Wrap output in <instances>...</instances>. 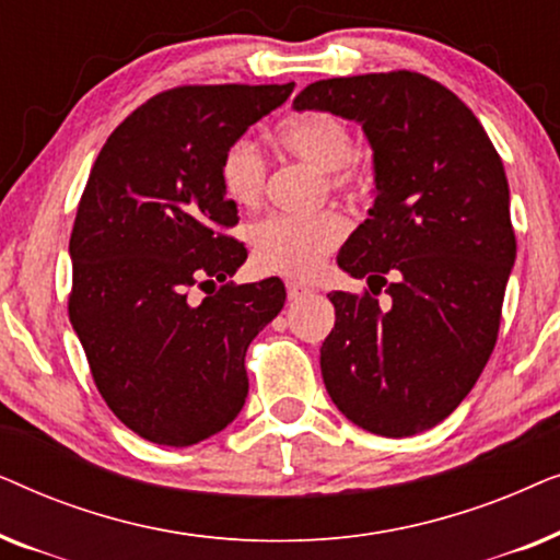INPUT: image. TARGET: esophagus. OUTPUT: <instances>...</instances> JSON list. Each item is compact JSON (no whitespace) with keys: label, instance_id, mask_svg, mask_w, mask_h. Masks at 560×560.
Instances as JSON below:
<instances>
[{"label":"esophagus","instance_id":"1","mask_svg":"<svg viewBox=\"0 0 560 560\" xmlns=\"http://www.w3.org/2000/svg\"><path fill=\"white\" fill-rule=\"evenodd\" d=\"M285 288H288V301H301V298L311 293V288H305L301 282H293V280H290Z\"/></svg>","mask_w":560,"mask_h":560}]
</instances>
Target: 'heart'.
<instances>
[{"instance_id": "1", "label": "heart", "mask_w": 560, "mask_h": 560, "mask_svg": "<svg viewBox=\"0 0 560 560\" xmlns=\"http://www.w3.org/2000/svg\"><path fill=\"white\" fill-rule=\"evenodd\" d=\"M272 140L295 163L324 173L326 186L343 198L364 194V171L354 160V135L341 117L308 109L282 119ZM267 160L247 137L234 140L221 155L219 178L229 201L255 209L267 188ZM347 236V221L336 211L313 217H267L252 226L249 240L257 265L285 278H311Z\"/></svg>"}]
</instances>
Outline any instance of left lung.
<instances>
[{
  "label": "left lung",
  "instance_id": "8db88e82",
  "mask_svg": "<svg viewBox=\"0 0 560 560\" xmlns=\"http://www.w3.org/2000/svg\"><path fill=\"white\" fill-rule=\"evenodd\" d=\"M293 106L359 121L374 150L370 219L336 262L390 303L328 295V395L370 433L428 431L471 393L500 331L517 252L502 158L469 106L416 71L316 81Z\"/></svg>",
  "mask_w": 560,
  "mask_h": 560
}]
</instances>
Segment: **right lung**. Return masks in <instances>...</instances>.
I'll use <instances>...</instances> for the list:
<instances>
[{"label":"right lung","instance_id":"right-lung-1","mask_svg":"<svg viewBox=\"0 0 560 560\" xmlns=\"http://www.w3.org/2000/svg\"><path fill=\"white\" fill-rule=\"evenodd\" d=\"M272 86H178L109 135L75 211L68 316L104 402L160 446H194L240 416L249 341L285 285H236L247 249L226 232L224 150L293 94ZM207 295L195 301V288Z\"/></svg>","mask_w":560,"mask_h":560}]
</instances>
